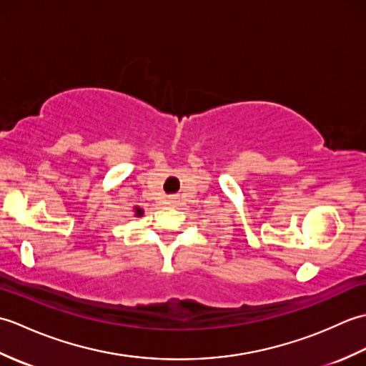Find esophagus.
I'll return each mask as SVG.
<instances>
[{
  "instance_id": "34e87169",
  "label": "esophagus",
  "mask_w": 366,
  "mask_h": 366,
  "mask_svg": "<svg viewBox=\"0 0 366 366\" xmlns=\"http://www.w3.org/2000/svg\"><path fill=\"white\" fill-rule=\"evenodd\" d=\"M169 203H171V204H173V203H174V199H173V198H171V199H169Z\"/></svg>"
}]
</instances>
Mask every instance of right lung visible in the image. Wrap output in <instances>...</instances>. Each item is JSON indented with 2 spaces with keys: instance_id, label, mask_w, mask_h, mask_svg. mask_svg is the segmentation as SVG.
I'll return each instance as SVG.
<instances>
[{
  "instance_id": "right-lung-1",
  "label": "right lung",
  "mask_w": 366,
  "mask_h": 366,
  "mask_svg": "<svg viewBox=\"0 0 366 366\" xmlns=\"http://www.w3.org/2000/svg\"><path fill=\"white\" fill-rule=\"evenodd\" d=\"M135 212H137V215H138V217H139V215H143V209L137 207V209H135Z\"/></svg>"
}]
</instances>
